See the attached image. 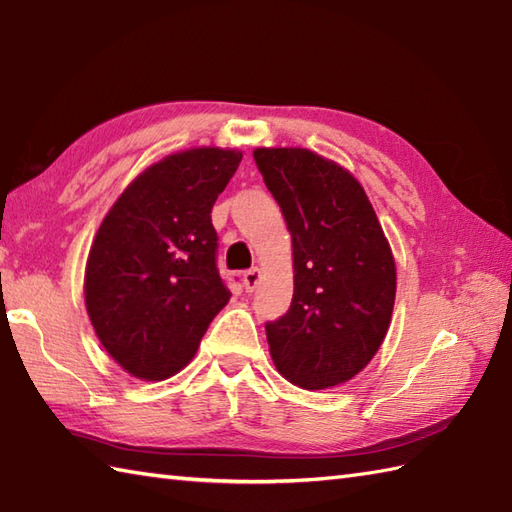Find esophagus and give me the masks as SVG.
Listing matches in <instances>:
<instances>
[{"label": "esophagus", "instance_id": "obj_1", "mask_svg": "<svg viewBox=\"0 0 512 512\" xmlns=\"http://www.w3.org/2000/svg\"><path fill=\"white\" fill-rule=\"evenodd\" d=\"M242 281H244L246 292H253L259 284H262V270H259V268L246 270V273L242 275Z\"/></svg>", "mask_w": 512, "mask_h": 512}]
</instances>
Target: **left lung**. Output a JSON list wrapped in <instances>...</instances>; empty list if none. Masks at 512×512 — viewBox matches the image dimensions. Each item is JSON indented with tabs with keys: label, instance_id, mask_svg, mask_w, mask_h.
<instances>
[{
	"label": "left lung",
	"instance_id": "obj_1",
	"mask_svg": "<svg viewBox=\"0 0 512 512\" xmlns=\"http://www.w3.org/2000/svg\"><path fill=\"white\" fill-rule=\"evenodd\" d=\"M292 237L290 310L266 323L277 372L303 389L354 378L383 345L396 262L372 202L350 171L301 147L253 151Z\"/></svg>",
	"mask_w": 512,
	"mask_h": 512
}]
</instances>
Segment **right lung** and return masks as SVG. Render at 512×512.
<instances>
[{
  "mask_svg": "<svg viewBox=\"0 0 512 512\" xmlns=\"http://www.w3.org/2000/svg\"><path fill=\"white\" fill-rule=\"evenodd\" d=\"M239 162L237 149L178 151L138 173L103 217L85 264V308L127 374H178L231 299L211 209Z\"/></svg>",
  "mask_w": 512,
  "mask_h": 512,
  "instance_id": "right-lung-1",
  "label": "right lung"
}]
</instances>
